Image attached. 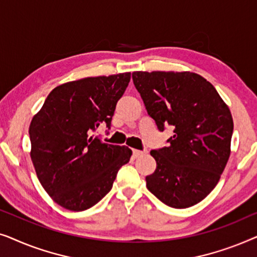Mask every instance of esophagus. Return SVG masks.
Masks as SVG:
<instances>
[{"label":"esophagus","instance_id":"obj_1","mask_svg":"<svg viewBox=\"0 0 257 257\" xmlns=\"http://www.w3.org/2000/svg\"><path fill=\"white\" fill-rule=\"evenodd\" d=\"M145 153L144 151H139V150H133V157L135 158H138L140 156H143V154Z\"/></svg>","mask_w":257,"mask_h":257}]
</instances>
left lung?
Returning a JSON list of instances; mask_svg holds the SVG:
<instances>
[{"instance_id": "obj_1", "label": "left lung", "mask_w": 257, "mask_h": 257, "mask_svg": "<svg viewBox=\"0 0 257 257\" xmlns=\"http://www.w3.org/2000/svg\"><path fill=\"white\" fill-rule=\"evenodd\" d=\"M132 78L158 128H174L167 147L151 151L157 168L146 187L173 208L194 206L213 191L229 159V107L198 73L135 71Z\"/></svg>"}]
</instances>
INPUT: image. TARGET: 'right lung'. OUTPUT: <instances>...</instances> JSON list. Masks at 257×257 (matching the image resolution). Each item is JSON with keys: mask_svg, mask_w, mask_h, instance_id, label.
<instances>
[{"mask_svg": "<svg viewBox=\"0 0 257 257\" xmlns=\"http://www.w3.org/2000/svg\"><path fill=\"white\" fill-rule=\"evenodd\" d=\"M131 72L87 77L49 93L29 126L30 157L41 185L59 206L89 209L108 192L132 151L93 138L106 124L127 87Z\"/></svg>", "mask_w": 257, "mask_h": 257, "instance_id": "1", "label": "right lung"}]
</instances>
